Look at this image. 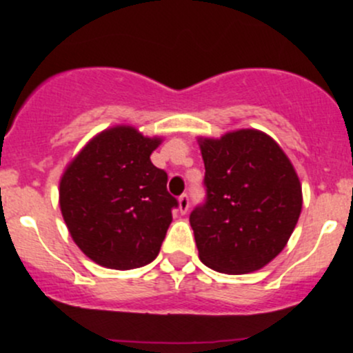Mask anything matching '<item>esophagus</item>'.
I'll return each instance as SVG.
<instances>
[{"label": "esophagus", "mask_w": 353, "mask_h": 353, "mask_svg": "<svg viewBox=\"0 0 353 353\" xmlns=\"http://www.w3.org/2000/svg\"><path fill=\"white\" fill-rule=\"evenodd\" d=\"M188 210H190V196H188V194H183V196H179V212L184 215Z\"/></svg>", "instance_id": "1"}]
</instances>
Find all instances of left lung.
Returning a JSON list of instances; mask_svg holds the SVG:
<instances>
[{
  "mask_svg": "<svg viewBox=\"0 0 353 353\" xmlns=\"http://www.w3.org/2000/svg\"><path fill=\"white\" fill-rule=\"evenodd\" d=\"M206 201L191 212L203 265L243 275L285 248L302 210V186L280 145L259 130L198 138Z\"/></svg>",
  "mask_w": 353,
  "mask_h": 353,
  "instance_id": "left-lung-1",
  "label": "left lung"
}]
</instances>
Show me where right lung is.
I'll list each match as a JSON object with an SVG mask.
<instances>
[{"label": "right lung", "mask_w": 353, "mask_h": 353, "mask_svg": "<svg viewBox=\"0 0 353 353\" xmlns=\"http://www.w3.org/2000/svg\"><path fill=\"white\" fill-rule=\"evenodd\" d=\"M162 138L117 124L95 134L59 181V206L71 239L110 270H133L157 258L177 199L150 155Z\"/></svg>", "instance_id": "add662e5"}]
</instances>
